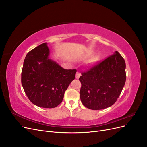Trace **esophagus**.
Instances as JSON below:
<instances>
[{
	"mask_svg": "<svg viewBox=\"0 0 147 147\" xmlns=\"http://www.w3.org/2000/svg\"><path fill=\"white\" fill-rule=\"evenodd\" d=\"M81 76V74L79 72H77V73H76V75H75V77H76V78H80V77Z\"/></svg>",
	"mask_w": 147,
	"mask_h": 147,
	"instance_id": "34e87169",
	"label": "esophagus"
}]
</instances>
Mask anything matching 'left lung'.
I'll list each match as a JSON object with an SVG mask.
<instances>
[{"instance_id": "8db88e82", "label": "left lung", "mask_w": 147, "mask_h": 147, "mask_svg": "<svg viewBox=\"0 0 147 147\" xmlns=\"http://www.w3.org/2000/svg\"><path fill=\"white\" fill-rule=\"evenodd\" d=\"M126 80L125 61L116 51L82 73L80 99L86 107L104 109L114 104Z\"/></svg>"}]
</instances>
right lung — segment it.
<instances>
[{"label": "right lung", "instance_id": "add662e5", "mask_svg": "<svg viewBox=\"0 0 147 147\" xmlns=\"http://www.w3.org/2000/svg\"><path fill=\"white\" fill-rule=\"evenodd\" d=\"M48 55L49 49L46 43L28 53L21 72V83L32 104L51 109L63 101L64 92L75 79L77 70L62 68L48 59Z\"/></svg>", "mask_w": 147, "mask_h": 147}]
</instances>
